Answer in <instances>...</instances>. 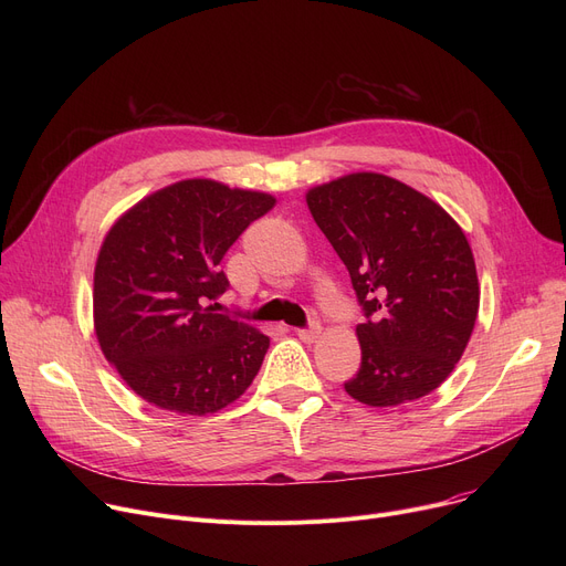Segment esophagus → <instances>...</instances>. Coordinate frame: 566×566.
Returning <instances> with one entry per match:
<instances>
[{"mask_svg":"<svg viewBox=\"0 0 566 566\" xmlns=\"http://www.w3.org/2000/svg\"><path fill=\"white\" fill-rule=\"evenodd\" d=\"M318 333H321V325H316V323H312V325H310V328H303V331H295V335H298V339H301V342H305V344H312V342H316Z\"/></svg>","mask_w":566,"mask_h":566,"instance_id":"esophagus-1","label":"esophagus"}]
</instances>
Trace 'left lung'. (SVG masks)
I'll return each mask as SVG.
<instances>
[{
    "label": "left lung",
    "mask_w": 566,
    "mask_h": 566,
    "mask_svg": "<svg viewBox=\"0 0 566 566\" xmlns=\"http://www.w3.org/2000/svg\"><path fill=\"white\" fill-rule=\"evenodd\" d=\"M305 199L367 316L355 328L363 363L346 392L374 408L427 397L454 371L478 321L480 280L463 229L427 195L376 171L339 176Z\"/></svg>",
    "instance_id": "1"
}]
</instances>
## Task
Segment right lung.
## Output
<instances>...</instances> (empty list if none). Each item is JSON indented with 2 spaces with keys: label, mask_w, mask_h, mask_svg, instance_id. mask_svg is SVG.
I'll return each instance as SVG.
<instances>
[{
  "label": "right lung",
  "mask_w": 566,
  "mask_h": 566,
  "mask_svg": "<svg viewBox=\"0 0 566 566\" xmlns=\"http://www.w3.org/2000/svg\"><path fill=\"white\" fill-rule=\"evenodd\" d=\"M273 206L268 192L186 178L109 227L94 271V331L137 397L211 415L250 388L271 339L211 301L229 286L222 256Z\"/></svg>",
  "instance_id": "right-lung-1"
}]
</instances>
